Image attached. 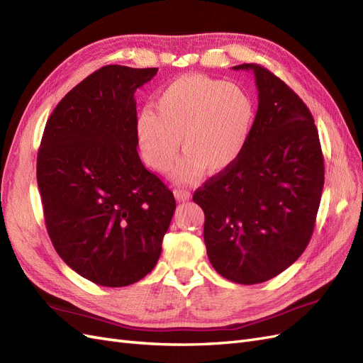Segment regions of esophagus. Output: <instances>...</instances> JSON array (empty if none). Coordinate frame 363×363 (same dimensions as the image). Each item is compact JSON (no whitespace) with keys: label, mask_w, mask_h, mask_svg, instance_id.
I'll list each match as a JSON object with an SVG mask.
<instances>
[{"label":"esophagus","mask_w":363,"mask_h":363,"mask_svg":"<svg viewBox=\"0 0 363 363\" xmlns=\"http://www.w3.org/2000/svg\"><path fill=\"white\" fill-rule=\"evenodd\" d=\"M174 196L177 199V201H188V200H191V192L184 188H175Z\"/></svg>","instance_id":"34e87169"}]
</instances>
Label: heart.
<instances>
[{
    "label": "heart",
    "mask_w": 363,
    "mask_h": 363,
    "mask_svg": "<svg viewBox=\"0 0 363 363\" xmlns=\"http://www.w3.org/2000/svg\"><path fill=\"white\" fill-rule=\"evenodd\" d=\"M256 118L251 95L235 83L204 75H183L167 84L135 124L136 144L148 167L169 169L184 159L175 177L189 182L201 172L219 174L242 156Z\"/></svg>",
    "instance_id": "obj_1"
}]
</instances>
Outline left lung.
<instances>
[{
    "mask_svg": "<svg viewBox=\"0 0 363 363\" xmlns=\"http://www.w3.org/2000/svg\"><path fill=\"white\" fill-rule=\"evenodd\" d=\"M255 72L259 107L245 151L196 189L204 244L218 274L256 284L279 276L312 238L324 188V157L313 116L291 87L267 68Z\"/></svg>",
    "mask_w": 363,
    "mask_h": 363,
    "instance_id": "1",
    "label": "left lung"
}]
</instances>
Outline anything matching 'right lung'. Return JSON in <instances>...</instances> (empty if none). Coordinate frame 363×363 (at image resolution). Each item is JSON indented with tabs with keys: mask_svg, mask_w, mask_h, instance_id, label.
Masks as SVG:
<instances>
[{
	"mask_svg": "<svg viewBox=\"0 0 363 363\" xmlns=\"http://www.w3.org/2000/svg\"><path fill=\"white\" fill-rule=\"evenodd\" d=\"M157 68L107 65L62 98L38 152V186L57 255L108 288L144 279L160 257L175 200L138 155V87Z\"/></svg>",
	"mask_w": 363,
	"mask_h": 363,
	"instance_id": "add662e5",
	"label": "right lung"
}]
</instances>
